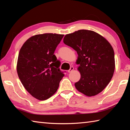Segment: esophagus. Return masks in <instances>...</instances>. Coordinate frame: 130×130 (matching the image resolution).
<instances>
[{"mask_svg": "<svg viewBox=\"0 0 130 130\" xmlns=\"http://www.w3.org/2000/svg\"><path fill=\"white\" fill-rule=\"evenodd\" d=\"M73 70H74V67H70V69L69 70H68V73H71V72H72V71H73Z\"/></svg>", "mask_w": 130, "mask_h": 130, "instance_id": "34e87169", "label": "esophagus"}]
</instances>
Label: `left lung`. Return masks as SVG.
<instances>
[{
	"mask_svg": "<svg viewBox=\"0 0 130 130\" xmlns=\"http://www.w3.org/2000/svg\"><path fill=\"white\" fill-rule=\"evenodd\" d=\"M63 43L78 55L76 63L80 79L75 83L76 89L84 95H97L106 88L113 75L114 50L110 43L98 33L80 29L67 34Z\"/></svg>",
	"mask_w": 130,
	"mask_h": 130,
	"instance_id": "8db88e82",
	"label": "left lung"
}]
</instances>
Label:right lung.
Instances as JSON below:
<instances>
[{
  "label": "right lung",
  "mask_w": 130,
  "mask_h": 130,
  "mask_svg": "<svg viewBox=\"0 0 130 130\" xmlns=\"http://www.w3.org/2000/svg\"><path fill=\"white\" fill-rule=\"evenodd\" d=\"M63 35L44 34L29 38L19 52L17 71L24 88L34 98L44 101L56 92L64 74L54 54Z\"/></svg>",
  "instance_id": "1"
}]
</instances>
